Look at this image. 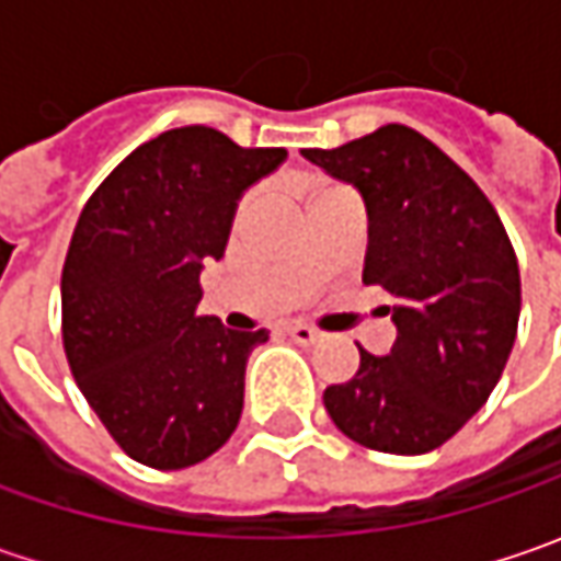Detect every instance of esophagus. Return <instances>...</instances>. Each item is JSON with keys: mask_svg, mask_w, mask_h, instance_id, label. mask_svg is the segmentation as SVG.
<instances>
[{"mask_svg": "<svg viewBox=\"0 0 561 561\" xmlns=\"http://www.w3.org/2000/svg\"><path fill=\"white\" fill-rule=\"evenodd\" d=\"M287 334H290L296 343H302V346H312V343H318V336H321L314 328H309V324H290Z\"/></svg>", "mask_w": 561, "mask_h": 561, "instance_id": "34e87169", "label": "esophagus"}]
</instances>
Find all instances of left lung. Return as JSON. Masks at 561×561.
I'll return each mask as SVG.
<instances>
[{
  "label": "left lung",
  "instance_id": "8db88e82",
  "mask_svg": "<svg viewBox=\"0 0 561 561\" xmlns=\"http://www.w3.org/2000/svg\"><path fill=\"white\" fill-rule=\"evenodd\" d=\"M302 156L362 193V280L393 296L397 324L387 356L358 346V371L324 390V409L368 449L431 453L484 405L515 346L522 277L506 227L481 186L405 124Z\"/></svg>",
  "mask_w": 561,
  "mask_h": 561
}]
</instances>
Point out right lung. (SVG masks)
Instances as JSON below:
<instances>
[{"label": "right lung", "mask_w": 561, "mask_h": 561, "mask_svg": "<svg viewBox=\"0 0 561 561\" xmlns=\"http://www.w3.org/2000/svg\"><path fill=\"white\" fill-rule=\"evenodd\" d=\"M287 159L190 124L137 146L77 218L61 268V343L80 393L137 462L178 471L218 453L243 412L249 353L203 299L240 196Z\"/></svg>", "instance_id": "right-lung-1"}]
</instances>
